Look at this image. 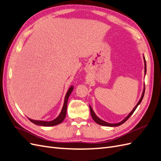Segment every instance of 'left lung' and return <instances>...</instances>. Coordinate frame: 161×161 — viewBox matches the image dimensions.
Wrapping results in <instances>:
<instances>
[{
    "instance_id": "8db88e82",
    "label": "left lung",
    "mask_w": 161,
    "mask_h": 161,
    "mask_svg": "<svg viewBox=\"0 0 161 161\" xmlns=\"http://www.w3.org/2000/svg\"><path fill=\"white\" fill-rule=\"evenodd\" d=\"M143 59H144V75H146V73H147V63H146V60H145V58H144V56L143 55ZM144 92H145V85L144 84V89H143V91H142V96H141L140 100L138 101V103L136 104V105L134 107V108L132 109V111H131L130 113L125 117V118L122 120L119 123H116V124H111V123H108V122H106V121H103L101 119L99 118H98V117L97 116V115L95 114V112L93 111V110H92V108L91 107V105H89V108H90V111H91V117L93 119V120L95 121V122L97 124H98L101 125H103V126H108V127H117V126H119L121 124H123L124 122H125L126 121L128 120V119L130 118V117L133 114L134 112L135 111V110L136 109V108H137V107L140 104L141 101H142V99L144 97Z\"/></svg>"
}]
</instances>
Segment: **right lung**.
I'll use <instances>...</instances> for the list:
<instances>
[{"mask_svg": "<svg viewBox=\"0 0 161 161\" xmlns=\"http://www.w3.org/2000/svg\"><path fill=\"white\" fill-rule=\"evenodd\" d=\"M74 89V86H71L70 88L68 90L66 94L65 95V98H64V105H63L62 111L60 112V114H59L57 118L54 119H53L52 121H42V120H34L31 119L30 118H28L30 119L32 123L34 124L37 125H42V126H46V127H48V126H53V125H56L58 124H60L62 123L64 119L66 118V109H67V103H68V100H69V97L71 94L72 91Z\"/></svg>", "mask_w": 161, "mask_h": 161, "instance_id": "right-lung-1", "label": "right lung"}]
</instances>
